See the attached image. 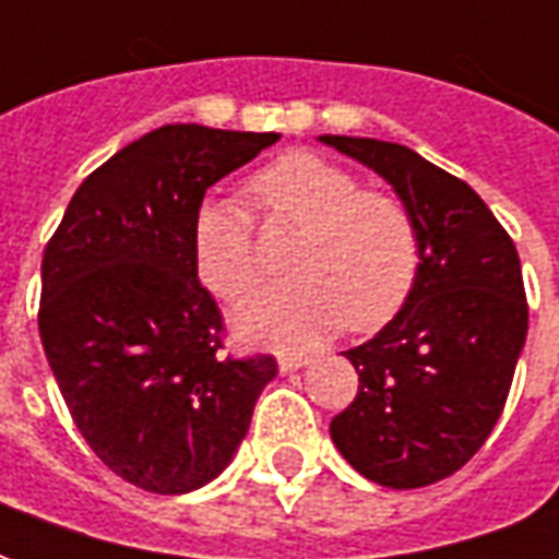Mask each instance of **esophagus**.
Segmentation results:
<instances>
[{"label": "esophagus", "instance_id": "34e87169", "mask_svg": "<svg viewBox=\"0 0 559 559\" xmlns=\"http://www.w3.org/2000/svg\"><path fill=\"white\" fill-rule=\"evenodd\" d=\"M302 366H308L306 357H296V354H281L278 357V369L284 374L296 372V369H302Z\"/></svg>", "mask_w": 559, "mask_h": 559}]
</instances>
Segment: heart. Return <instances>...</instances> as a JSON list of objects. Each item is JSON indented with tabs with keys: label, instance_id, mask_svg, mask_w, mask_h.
<instances>
[{
	"label": "heart",
	"instance_id": "heart-1",
	"mask_svg": "<svg viewBox=\"0 0 559 559\" xmlns=\"http://www.w3.org/2000/svg\"><path fill=\"white\" fill-rule=\"evenodd\" d=\"M257 205L293 226L296 278L248 296L236 333L251 345L302 350L342 326L372 333L412 296L420 269L417 226L400 199L360 190V181L318 154H287L253 175ZM193 269L205 290L239 299L257 284L251 217L229 199H205L190 229Z\"/></svg>",
	"mask_w": 559,
	"mask_h": 559
}]
</instances>
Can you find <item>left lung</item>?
<instances>
[{
  "mask_svg": "<svg viewBox=\"0 0 559 559\" xmlns=\"http://www.w3.org/2000/svg\"><path fill=\"white\" fill-rule=\"evenodd\" d=\"M318 142L381 175L420 245L405 306L345 350L360 390L330 436L362 478L393 490L427 487L469 463L509 400L526 342L521 260L484 199L412 147L350 135Z\"/></svg>",
  "mask_w": 559,
  "mask_h": 559,
  "instance_id": "obj_1",
  "label": "left lung"
}]
</instances>
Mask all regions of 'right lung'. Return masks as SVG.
<instances>
[{
    "mask_svg": "<svg viewBox=\"0 0 559 559\" xmlns=\"http://www.w3.org/2000/svg\"><path fill=\"white\" fill-rule=\"evenodd\" d=\"M278 132L169 123L90 175L41 260L38 333L75 427L123 481L190 493L239 451L278 362L221 354L190 229L205 190Z\"/></svg>",
    "mask_w": 559,
    "mask_h": 559,
    "instance_id": "right-lung-1",
    "label": "right lung"
}]
</instances>
